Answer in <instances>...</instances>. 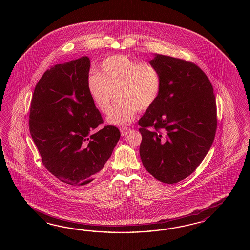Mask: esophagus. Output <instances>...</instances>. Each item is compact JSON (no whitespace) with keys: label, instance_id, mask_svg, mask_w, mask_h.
Wrapping results in <instances>:
<instances>
[{"label":"esophagus","instance_id":"esophagus-1","mask_svg":"<svg viewBox=\"0 0 250 250\" xmlns=\"http://www.w3.org/2000/svg\"><path fill=\"white\" fill-rule=\"evenodd\" d=\"M129 129H130V128H128V127H122V128H121V133H122V135H123V136L126 135V134L129 131Z\"/></svg>","mask_w":250,"mask_h":250}]
</instances>
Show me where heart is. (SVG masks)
Masks as SVG:
<instances>
[{"label":"heart","instance_id":"heart-1","mask_svg":"<svg viewBox=\"0 0 250 250\" xmlns=\"http://www.w3.org/2000/svg\"><path fill=\"white\" fill-rule=\"evenodd\" d=\"M97 72L87 78L88 94L96 109L105 114L116 93L120 103L107 116V122L113 125L132 123L138 110H148L161 94V73L149 62L138 63L126 55L113 54L102 61Z\"/></svg>","mask_w":250,"mask_h":250}]
</instances>
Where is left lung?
<instances>
[{
  "instance_id": "8db88e82",
  "label": "left lung",
  "mask_w": 250,
  "mask_h": 250,
  "mask_svg": "<svg viewBox=\"0 0 250 250\" xmlns=\"http://www.w3.org/2000/svg\"><path fill=\"white\" fill-rule=\"evenodd\" d=\"M149 63L161 73L162 90L138 121L139 154L151 175L173 184L194 172L210 150L217 127L215 96L208 76L193 62L154 54Z\"/></svg>"
}]
</instances>
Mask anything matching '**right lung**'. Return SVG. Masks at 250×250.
Segmentation results:
<instances>
[{"label":"right lung","instance_id":"obj_1","mask_svg":"<svg viewBox=\"0 0 250 250\" xmlns=\"http://www.w3.org/2000/svg\"><path fill=\"white\" fill-rule=\"evenodd\" d=\"M86 56L47 69L35 87L29 131L42 165L60 181L84 186L95 180L112 155L121 133L103 123L88 94Z\"/></svg>","mask_w":250,"mask_h":250}]
</instances>
